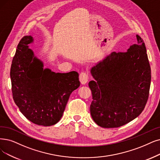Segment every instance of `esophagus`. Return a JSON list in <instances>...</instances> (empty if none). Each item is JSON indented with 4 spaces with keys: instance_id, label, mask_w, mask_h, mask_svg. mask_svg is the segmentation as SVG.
<instances>
[{
    "instance_id": "34e87169",
    "label": "esophagus",
    "mask_w": 160,
    "mask_h": 160,
    "mask_svg": "<svg viewBox=\"0 0 160 160\" xmlns=\"http://www.w3.org/2000/svg\"><path fill=\"white\" fill-rule=\"evenodd\" d=\"M88 79V75L87 73L82 72L79 75V81L82 85L86 84Z\"/></svg>"
}]
</instances>
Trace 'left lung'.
<instances>
[{"instance_id": "obj_1", "label": "left lung", "mask_w": 160, "mask_h": 160, "mask_svg": "<svg viewBox=\"0 0 160 160\" xmlns=\"http://www.w3.org/2000/svg\"><path fill=\"white\" fill-rule=\"evenodd\" d=\"M137 39L127 52H112L91 69L94 79L88 82L93 100L91 115L103 128H116L135 119L148 100L151 69L145 44L138 35Z\"/></svg>"}]
</instances>
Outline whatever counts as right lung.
I'll return each instance as SVG.
<instances>
[{"label":"right lung","mask_w":160,"mask_h":160,"mask_svg":"<svg viewBox=\"0 0 160 160\" xmlns=\"http://www.w3.org/2000/svg\"><path fill=\"white\" fill-rule=\"evenodd\" d=\"M32 36L19 42L10 69L12 91L21 113L32 123L51 126L62 118L72 92L80 85L79 73H56L44 68L29 44Z\"/></svg>","instance_id":"1"}]
</instances>
